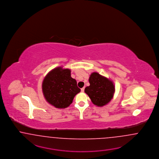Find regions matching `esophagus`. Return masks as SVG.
<instances>
[{"instance_id": "obj_1", "label": "esophagus", "mask_w": 159, "mask_h": 159, "mask_svg": "<svg viewBox=\"0 0 159 159\" xmlns=\"http://www.w3.org/2000/svg\"><path fill=\"white\" fill-rule=\"evenodd\" d=\"M84 89H85V87H83V88H82L81 89V92H84Z\"/></svg>"}]
</instances>
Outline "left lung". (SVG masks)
Wrapping results in <instances>:
<instances>
[{"label":"left lung","instance_id":"left-lung-1","mask_svg":"<svg viewBox=\"0 0 159 159\" xmlns=\"http://www.w3.org/2000/svg\"><path fill=\"white\" fill-rule=\"evenodd\" d=\"M90 86L85 89V93L89 96L93 103L102 107L109 103L115 93V85L109 79L93 72L89 78Z\"/></svg>","mask_w":159,"mask_h":159}]
</instances>
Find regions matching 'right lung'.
<instances>
[{
    "label": "right lung",
    "instance_id": "add662e5",
    "mask_svg": "<svg viewBox=\"0 0 159 159\" xmlns=\"http://www.w3.org/2000/svg\"><path fill=\"white\" fill-rule=\"evenodd\" d=\"M44 97L56 108L64 109L72 103L81 90L76 81L70 76V70L57 67L50 70L42 83Z\"/></svg>",
    "mask_w": 159,
    "mask_h": 159
}]
</instances>
